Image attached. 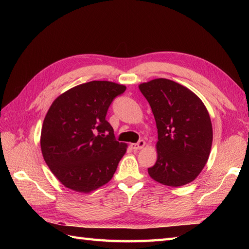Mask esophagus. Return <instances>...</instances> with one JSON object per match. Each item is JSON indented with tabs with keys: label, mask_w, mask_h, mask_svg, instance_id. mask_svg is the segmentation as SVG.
<instances>
[{
	"label": "esophagus",
	"mask_w": 249,
	"mask_h": 249,
	"mask_svg": "<svg viewBox=\"0 0 249 249\" xmlns=\"http://www.w3.org/2000/svg\"><path fill=\"white\" fill-rule=\"evenodd\" d=\"M144 145H145V141L144 140H139L137 143H133L131 147L135 150H138V149H141L142 147H144Z\"/></svg>",
	"instance_id": "1"
}]
</instances>
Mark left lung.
Wrapping results in <instances>:
<instances>
[{"mask_svg":"<svg viewBox=\"0 0 249 249\" xmlns=\"http://www.w3.org/2000/svg\"><path fill=\"white\" fill-rule=\"evenodd\" d=\"M158 129V159L147 169L156 182L179 187L196 178L209 159L213 129L209 112L199 97L168 79L139 85Z\"/></svg>","mask_w":249,"mask_h":249,"instance_id":"left-lung-1","label":"left lung"}]
</instances>
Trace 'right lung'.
I'll use <instances>...</instances> for the list:
<instances>
[{"instance_id": "obj_1", "label": "right lung", "mask_w": 249, "mask_h": 249, "mask_svg": "<svg viewBox=\"0 0 249 249\" xmlns=\"http://www.w3.org/2000/svg\"><path fill=\"white\" fill-rule=\"evenodd\" d=\"M125 89L109 81H91L67 90L51 105L41 129V153L69 189L91 192L116 171L127 145L116 141L106 115Z\"/></svg>"}]
</instances>
